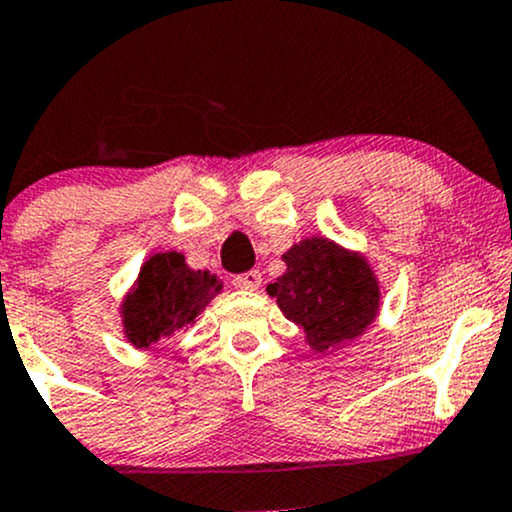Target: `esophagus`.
<instances>
[{"instance_id":"esophagus-1","label":"esophagus","mask_w":512,"mask_h":512,"mask_svg":"<svg viewBox=\"0 0 512 512\" xmlns=\"http://www.w3.org/2000/svg\"><path fill=\"white\" fill-rule=\"evenodd\" d=\"M233 286H236V289H243V291L260 289V286H262L260 269H250V272L236 274V276H233Z\"/></svg>"}]
</instances>
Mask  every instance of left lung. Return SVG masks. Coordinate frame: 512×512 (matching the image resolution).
Masks as SVG:
<instances>
[{
  "instance_id": "1",
  "label": "left lung",
  "mask_w": 512,
  "mask_h": 512,
  "mask_svg": "<svg viewBox=\"0 0 512 512\" xmlns=\"http://www.w3.org/2000/svg\"><path fill=\"white\" fill-rule=\"evenodd\" d=\"M286 272L267 286L286 320L305 330L315 351L349 342L378 313V281L363 257L313 238L284 255Z\"/></svg>"
}]
</instances>
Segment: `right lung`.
I'll return each instance as SVG.
<instances>
[{
  "label": "right lung",
  "instance_id": "1",
  "mask_svg": "<svg viewBox=\"0 0 512 512\" xmlns=\"http://www.w3.org/2000/svg\"><path fill=\"white\" fill-rule=\"evenodd\" d=\"M219 291L216 276L190 269L178 252L154 255L139 272L137 289L122 310L129 342L149 346L192 325Z\"/></svg>",
  "mask_w": 512,
  "mask_h": 512
}]
</instances>
